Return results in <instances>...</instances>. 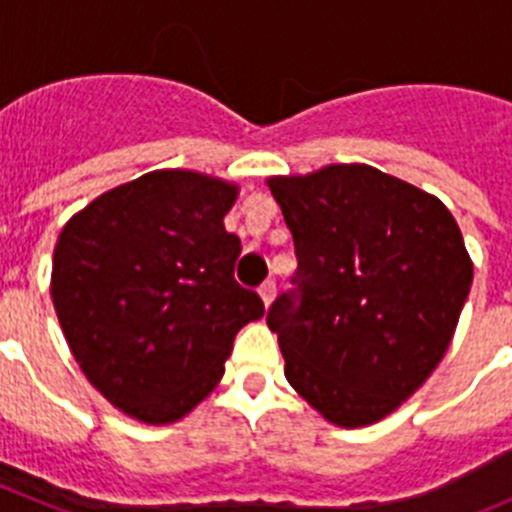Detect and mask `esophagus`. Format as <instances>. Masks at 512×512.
<instances>
[{"label": "esophagus", "instance_id": "esophagus-1", "mask_svg": "<svg viewBox=\"0 0 512 512\" xmlns=\"http://www.w3.org/2000/svg\"><path fill=\"white\" fill-rule=\"evenodd\" d=\"M259 297H261V302H264V307H269L271 302H274V297H277V284H274V282L261 284Z\"/></svg>", "mask_w": 512, "mask_h": 512}]
</instances>
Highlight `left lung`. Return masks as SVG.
Segmentation results:
<instances>
[{"instance_id":"left-lung-1","label":"left lung","mask_w":512,"mask_h":512,"mask_svg":"<svg viewBox=\"0 0 512 512\" xmlns=\"http://www.w3.org/2000/svg\"><path fill=\"white\" fill-rule=\"evenodd\" d=\"M292 230L300 297L266 323L292 390L338 428L415 395L449 351L474 264L449 207L366 164L269 176Z\"/></svg>"}]
</instances>
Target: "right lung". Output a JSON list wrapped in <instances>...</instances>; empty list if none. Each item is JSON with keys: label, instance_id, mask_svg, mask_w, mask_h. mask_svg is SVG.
I'll return each instance as SVG.
<instances>
[{"label": "right lung", "instance_id": "1", "mask_svg": "<svg viewBox=\"0 0 512 512\" xmlns=\"http://www.w3.org/2000/svg\"><path fill=\"white\" fill-rule=\"evenodd\" d=\"M238 192L200 171H148L58 235V323L84 377L128 418L169 425L192 413L223 379L235 333L264 315L233 277L241 241L223 217Z\"/></svg>", "mask_w": 512, "mask_h": 512}]
</instances>
